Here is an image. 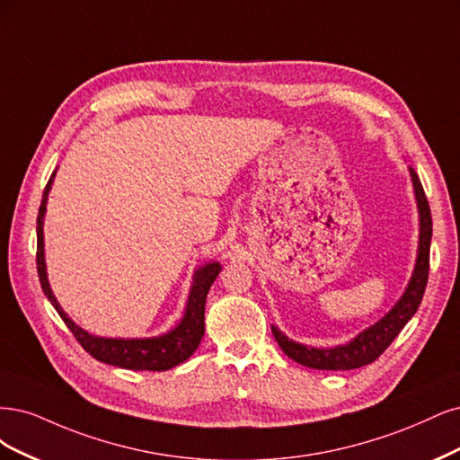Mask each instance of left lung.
<instances>
[{
  "label": "left lung",
  "instance_id": "8db88e82",
  "mask_svg": "<svg viewBox=\"0 0 460 460\" xmlns=\"http://www.w3.org/2000/svg\"><path fill=\"white\" fill-rule=\"evenodd\" d=\"M411 180L414 187V197H417L419 206V219H420V233H419V254L417 263L411 275L409 285L397 304L376 321L373 327L365 329L355 336L351 342L334 348H311L294 342L288 336L280 332L275 324H271L273 336L288 358L296 363H300L309 368L319 370H349L359 368L376 361L392 342L394 338L402 332V329L409 323V319L417 314V309L422 302V296L428 283V270H429V241H432V214L424 195L422 183L417 172L409 168Z\"/></svg>",
  "mask_w": 460,
  "mask_h": 460
}]
</instances>
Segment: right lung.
I'll return each mask as SVG.
<instances>
[{
	"label": "right lung",
	"instance_id": "add662e5",
	"mask_svg": "<svg viewBox=\"0 0 460 460\" xmlns=\"http://www.w3.org/2000/svg\"><path fill=\"white\" fill-rule=\"evenodd\" d=\"M55 172L51 173L46 190H43L38 221H36V233H38V252H36V263H38V275L43 294L61 315L74 338L78 340L80 346L101 363H109L114 367L131 368V370H168L175 365L187 361L195 349L199 348L200 340L204 336V305L206 296L216 277L221 271V265L217 261H210L202 265L200 270L192 275V285L189 290V298L185 305V314L177 324L166 334H160L155 338H101L93 336L87 331L80 329L74 323L63 307L58 305L57 298L51 292L48 271H46V254H43V216H46V204L48 195L51 190Z\"/></svg>",
	"mask_w": 460,
	"mask_h": 460
}]
</instances>
